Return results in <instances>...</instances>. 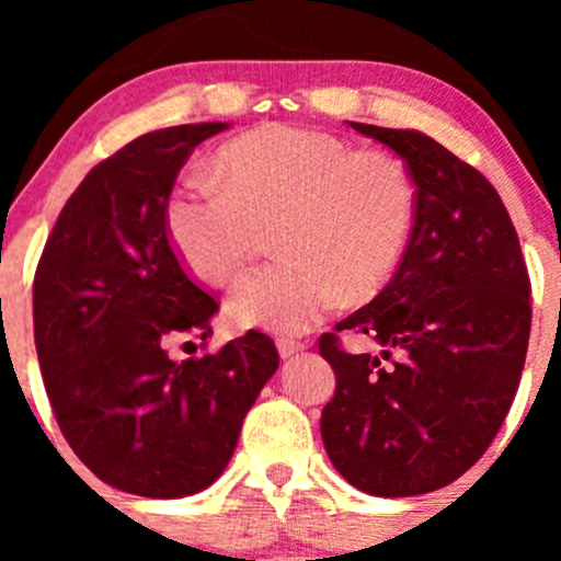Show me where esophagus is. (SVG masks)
I'll list each match as a JSON object with an SVG mask.
<instances>
[{"mask_svg": "<svg viewBox=\"0 0 561 561\" xmlns=\"http://www.w3.org/2000/svg\"><path fill=\"white\" fill-rule=\"evenodd\" d=\"M276 350H279V355L282 358H296L298 353H304V350H307V344H301V342H296V339H279V342H276Z\"/></svg>", "mask_w": 561, "mask_h": 561, "instance_id": "1", "label": "esophagus"}]
</instances>
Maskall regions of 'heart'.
<instances>
[{
    "label": "heart",
    "instance_id": "heart-1",
    "mask_svg": "<svg viewBox=\"0 0 561 561\" xmlns=\"http://www.w3.org/2000/svg\"><path fill=\"white\" fill-rule=\"evenodd\" d=\"M415 217L410 173L322 129L265 124L228 140L211 175L186 179L165 208L181 263L208 285L244 276L274 230L282 254L230 301L244 328L307 333L344 293L371 296L399 265Z\"/></svg>",
    "mask_w": 561,
    "mask_h": 561
}]
</instances>
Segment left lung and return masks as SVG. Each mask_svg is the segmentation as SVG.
Returning <instances> with one entry per match:
<instances>
[{
  "instance_id": "1",
  "label": "left lung",
  "mask_w": 561,
  "mask_h": 561,
  "mask_svg": "<svg viewBox=\"0 0 561 561\" xmlns=\"http://www.w3.org/2000/svg\"><path fill=\"white\" fill-rule=\"evenodd\" d=\"M350 127L407 162L415 219L393 279L336 325L369 333L382 353L350 355L333 333L320 339L336 375L322 443L366 494H428L485 454L511 410L529 344V276L483 173L417 129Z\"/></svg>"
}]
</instances>
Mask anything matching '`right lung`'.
I'll return each mask as SVG.
<instances>
[{
  "instance_id": "obj_1",
  "label": "right lung",
  "mask_w": 561,
  "mask_h": 561,
  "mask_svg": "<svg viewBox=\"0 0 561 561\" xmlns=\"http://www.w3.org/2000/svg\"><path fill=\"white\" fill-rule=\"evenodd\" d=\"M228 127L154 129L92 168L37 265L35 344L54 415L76 456L127 494L211 485L279 366L257 331L214 355H168L179 339L206 342L219 309L168 241V197L192 149Z\"/></svg>"
}]
</instances>
